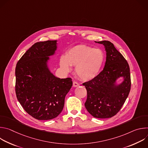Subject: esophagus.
I'll use <instances>...</instances> for the list:
<instances>
[{
  "label": "esophagus",
  "instance_id": "obj_1",
  "mask_svg": "<svg viewBox=\"0 0 148 148\" xmlns=\"http://www.w3.org/2000/svg\"><path fill=\"white\" fill-rule=\"evenodd\" d=\"M78 86H79V84L78 82H77L75 81L73 82V87H77Z\"/></svg>",
  "mask_w": 148,
  "mask_h": 148
}]
</instances>
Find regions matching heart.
I'll list each match as a JSON object with an SVG mask.
<instances>
[{
    "label": "heart",
    "mask_w": 148,
    "mask_h": 148,
    "mask_svg": "<svg viewBox=\"0 0 148 148\" xmlns=\"http://www.w3.org/2000/svg\"><path fill=\"white\" fill-rule=\"evenodd\" d=\"M104 54L99 49L86 45H78L70 49L65 57H61L60 65L69 73L71 66H75V73L82 81H88L99 74L104 61Z\"/></svg>",
    "instance_id": "heart-1"
}]
</instances>
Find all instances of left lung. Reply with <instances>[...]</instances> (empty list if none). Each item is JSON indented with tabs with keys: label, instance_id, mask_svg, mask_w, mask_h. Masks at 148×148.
I'll use <instances>...</instances> for the list:
<instances>
[{
	"label": "left lung",
	"instance_id": "8db88e82",
	"mask_svg": "<svg viewBox=\"0 0 148 148\" xmlns=\"http://www.w3.org/2000/svg\"><path fill=\"white\" fill-rule=\"evenodd\" d=\"M103 45L106 51V61L103 70L93 79L84 82L87 91L85 107L97 118H109L121 110L131 90L130 69L128 62L109 41H95ZM122 77L123 81H116Z\"/></svg>",
	"mask_w": 148,
	"mask_h": 148
}]
</instances>
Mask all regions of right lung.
I'll list each match as a JSON object with an SVG mask.
<instances>
[{"label":"right lung","mask_w":148,"mask_h":148,"mask_svg":"<svg viewBox=\"0 0 148 148\" xmlns=\"http://www.w3.org/2000/svg\"><path fill=\"white\" fill-rule=\"evenodd\" d=\"M57 42H37L21 57L16 67L17 98L26 112L38 120L57 117L73 86L71 78H58L49 67V57L55 54Z\"/></svg>","instance_id":"right-lung-1"}]
</instances>
